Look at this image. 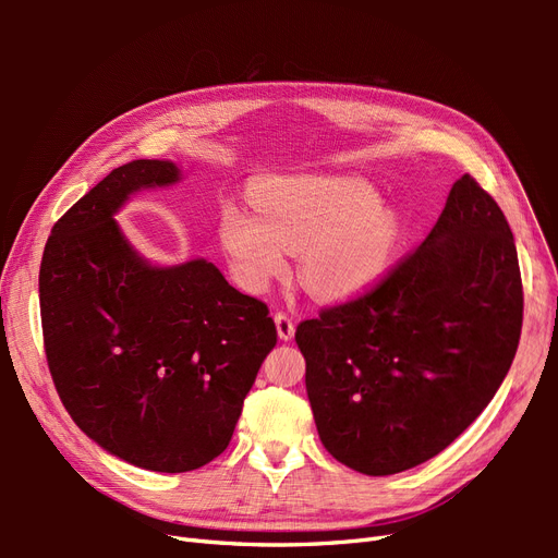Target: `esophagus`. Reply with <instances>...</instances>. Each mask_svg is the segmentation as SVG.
Returning <instances> with one entry per match:
<instances>
[{
    "label": "esophagus",
    "instance_id": "esophagus-1",
    "mask_svg": "<svg viewBox=\"0 0 558 558\" xmlns=\"http://www.w3.org/2000/svg\"><path fill=\"white\" fill-rule=\"evenodd\" d=\"M275 324H277V332H279V340L281 342H291L293 335H295V324L289 314L277 312L275 314Z\"/></svg>",
    "mask_w": 558,
    "mask_h": 558
}]
</instances>
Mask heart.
<instances>
[{"mask_svg": "<svg viewBox=\"0 0 558 558\" xmlns=\"http://www.w3.org/2000/svg\"><path fill=\"white\" fill-rule=\"evenodd\" d=\"M253 207L228 202L218 216L232 279L248 293L289 272V251H300V279L324 302L369 293L393 265L398 211L361 179L272 177L253 189Z\"/></svg>", "mask_w": 558, "mask_h": 558, "instance_id": "heart-1", "label": "heart"}]
</instances>
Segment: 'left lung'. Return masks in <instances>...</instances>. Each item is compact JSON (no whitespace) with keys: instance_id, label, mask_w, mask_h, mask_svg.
Listing matches in <instances>:
<instances>
[{"instance_id":"8db88e82","label":"left lung","mask_w":558,"mask_h":558,"mask_svg":"<svg viewBox=\"0 0 558 558\" xmlns=\"http://www.w3.org/2000/svg\"><path fill=\"white\" fill-rule=\"evenodd\" d=\"M521 314L508 218L463 174L428 238L375 291L298 326L320 442L373 477L426 463L496 396Z\"/></svg>"}]
</instances>
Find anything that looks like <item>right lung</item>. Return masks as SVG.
Instances as JSON below:
<instances>
[{"label":"right lung","instance_id":"1","mask_svg":"<svg viewBox=\"0 0 558 558\" xmlns=\"http://www.w3.org/2000/svg\"><path fill=\"white\" fill-rule=\"evenodd\" d=\"M181 181L172 160H132L50 230L39 269L44 347L74 424L118 459L189 472L223 453L277 344L267 305L214 263L156 265L116 214Z\"/></svg>","mask_w":558,"mask_h":558}]
</instances>
